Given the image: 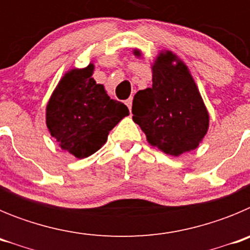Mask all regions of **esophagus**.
<instances>
[{
	"mask_svg": "<svg viewBox=\"0 0 250 250\" xmlns=\"http://www.w3.org/2000/svg\"><path fill=\"white\" fill-rule=\"evenodd\" d=\"M126 106L129 107V110H131V106H132V98H129L126 101H125Z\"/></svg>",
	"mask_w": 250,
	"mask_h": 250,
	"instance_id": "esophagus-1",
	"label": "esophagus"
}]
</instances>
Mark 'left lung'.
<instances>
[{"instance_id":"8db88e82","label":"left lung","mask_w":250,"mask_h":250,"mask_svg":"<svg viewBox=\"0 0 250 250\" xmlns=\"http://www.w3.org/2000/svg\"><path fill=\"white\" fill-rule=\"evenodd\" d=\"M134 55L141 56L140 50ZM152 86L136 92L132 120L150 145L171 156L195 150L209 129V112L188 66L171 51L151 65Z\"/></svg>"}]
</instances>
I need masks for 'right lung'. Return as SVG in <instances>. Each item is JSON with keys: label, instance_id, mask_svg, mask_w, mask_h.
<instances>
[{"label": "right lung", "instance_id": "obj_1", "mask_svg": "<svg viewBox=\"0 0 250 250\" xmlns=\"http://www.w3.org/2000/svg\"><path fill=\"white\" fill-rule=\"evenodd\" d=\"M94 63L72 68L59 81L46 106V125L59 146L77 159L98 151L120 120L126 105L112 100L94 80Z\"/></svg>", "mask_w": 250, "mask_h": 250}]
</instances>
